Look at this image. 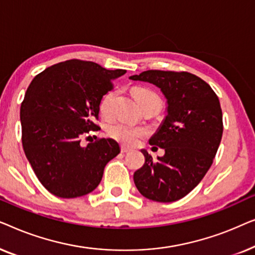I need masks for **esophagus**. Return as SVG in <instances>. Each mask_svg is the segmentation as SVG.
<instances>
[{
    "instance_id": "34e87169",
    "label": "esophagus",
    "mask_w": 255,
    "mask_h": 255,
    "mask_svg": "<svg viewBox=\"0 0 255 255\" xmlns=\"http://www.w3.org/2000/svg\"><path fill=\"white\" fill-rule=\"evenodd\" d=\"M128 151H130V147H128V146H125V145H121V152L122 153H128Z\"/></svg>"
}]
</instances>
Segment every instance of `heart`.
<instances>
[{
  "instance_id": "b5f03b06",
  "label": "heart",
  "mask_w": 255,
  "mask_h": 255,
  "mask_svg": "<svg viewBox=\"0 0 255 255\" xmlns=\"http://www.w3.org/2000/svg\"><path fill=\"white\" fill-rule=\"evenodd\" d=\"M115 97V93L110 92L103 97L100 103V113L103 117L111 116V103ZM134 97L137 100L139 107H144L152 102L160 103L159 96L152 90L146 88H138L134 90ZM148 133L147 128L142 127H132L125 123H114L108 128V134L118 142L124 145H134L139 139L145 137Z\"/></svg>"
}]
</instances>
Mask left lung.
I'll return each instance as SVG.
<instances>
[{"label": "left lung", "instance_id": "left-lung-1", "mask_svg": "<svg viewBox=\"0 0 255 255\" xmlns=\"http://www.w3.org/2000/svg\"><path fill=\"white\" fill-rule=\"evenodd\" d=\"M130 79L159 87L168 103L165 121L149 139L152 146L165 149V155L153 160L142 149L145 163L134 173V184L148 200L177 201L201 182L214 162L223 134L218 96L188 72L151 69Z\"/></svg>", "mask_w": 255, "mask_h": 255}]
</instances>
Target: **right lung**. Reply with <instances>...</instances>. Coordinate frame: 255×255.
<instances>
[{
	"instance_id": "right-lung-1",
	"label": "right lung",
	"mask_w": 255,
	"mask_h": 255,
	"mask_svg": "<svg viewBox=\"0 0 255 255\" xmlns=\"http://www.w3.org/2000/svg\"><path fill=\"white\" fill-rule=\"evenodd\" d=\"M125 69L109 71L73 59L34 76L20 106L22 144L40 183L61 198L87 195L99 186L104 167L121 152L114 139H81L100 130V103Z\"/></svg>"
}]
</instances>
